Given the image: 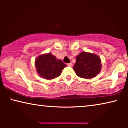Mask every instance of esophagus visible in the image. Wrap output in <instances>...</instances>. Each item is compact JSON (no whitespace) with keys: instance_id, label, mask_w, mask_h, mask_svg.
I'll list each match as a JSON object with an SVG mask.
<instances>
[{"instance_id":"1","label":"esophagus","mask_w":128,"mask_h":128,"mask_svg":"<svg viewBox=\"0 0 128 128\" xmlns=\"http://www.w3.org/2000/svg\"><path fill=\"white\" fill-rule=\"evenodd\" d=\"M67 65L68 66H72V63H69V64H67Z\"/></svg>"}]
</instances>
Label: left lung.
Masks as SVG:
<instances>
[{
    "mask_svg": "<svg viewBox=\"0 0 128 128\" xmlns=\"http://www.w3.org/2000/svg\"><path fill=\"white\" fill-rule=\"evenodd\" d=\"M101 68V60L98 56L83 52L76 56V62L73 69L80 78H92L98 74Z\"/></svg>",
    "mask_w": 128,
    "mask_h": 128,
    "instance_id": "8db88e82",
    "label": "left lung"
}]
</instances>
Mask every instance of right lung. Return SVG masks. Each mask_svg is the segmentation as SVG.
I'll list each match as a JSON object with an SVG mask.
<instances>
[{
    "label": "right lung",
    "instance_id": "add662e5",
    "mask_svg": "<svg viewBox=\"0 0 128 128\" xmlns=\"http://www.w3.org/2000/svg\"><path fill=\"white\" fill-rule=\"evenodd\" d=\"M36 71L41 77L47 80L58 77L66 64L60 59H56L51 54L40 56L36 60Z\"/></svg>",
    "mask_w": 128,
    "mask_h": 128
}]
</instances>
